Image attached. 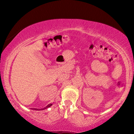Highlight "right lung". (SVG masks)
<instances>
[{
    "label": "right lung",
    "instance_id": "add662e5",
    "mask_svg": "<svg viewBox=\"0 0 134 134\" xmlns=\"http://www.w3.org/2000/svg\"><path fill=\"white\" fill-rule=\"evenodd\" d=\"M52 104H48V105H47L46 107H45L44 108H43V109H35V108H34V109H32V110H44V109H46L47 108H49V107H50L51 106H52Z\"/></svg>",
    "mask_w": 134,
    "mask_h": 134
}]
</instances>
